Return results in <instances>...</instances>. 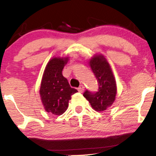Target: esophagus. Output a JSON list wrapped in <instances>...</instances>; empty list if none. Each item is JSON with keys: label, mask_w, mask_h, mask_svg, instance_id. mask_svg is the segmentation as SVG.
Wrapping results in <instances>:
<instances>
[{"label": "esophagus", "mask_w": 156, "mask_h": 156, "mask_svg": "<svg viewBox=\"0 0 156 156\" xmlns=\"http://www.w3.org/2000/svg\"><path fill=\"white\" fill-rule=\"evenodd\" d=\"M78 90L79 91L80 93H83V92H84V85H82V84H81V85L79 86V87L78 88Z\"/></svg>", "instance_id": "obj_1"}]
</instances>
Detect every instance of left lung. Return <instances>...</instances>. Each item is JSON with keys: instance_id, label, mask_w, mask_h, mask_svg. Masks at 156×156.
Listing matches in <instances>:
<instances>
[{"instance_id": "left-lung-1", "label": "left lung", "mask_w": 156, "mask_h": 156, "mask_svg": "<svg viewBox=\"0 0 156 156\" xmlns=\"http://www.w3.org/2000/svg\"><path fill=\"white\" fill-rule=\"evenodd\" d=\"M91 69L98 82L97 91L86 90L83 96L96 111H104L112 106L116 95L115 79L110 66L102 55L94 56L89 62Z\"/></svg>"}]
</instances>
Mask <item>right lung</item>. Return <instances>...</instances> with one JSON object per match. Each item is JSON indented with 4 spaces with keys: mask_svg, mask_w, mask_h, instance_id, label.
<instances>
[{
    "mask_svg": "<svg viewBox=\"0 0 156 156\" xmlns=\"http://www.w3.org/2000/svg\"><path fill=\"white\" fill-rule=\"evenodd\" d=\"M68 57H54L45 68L40 88V95L44 109L53 115H59L66 111L71 96L78 92L72 88L62 72Z\"/></svg>",
    "mask_w": 156,
    "mask_h": 156,
    "instance_id": "1",
    "label": "right lung"
}]
</instances>
